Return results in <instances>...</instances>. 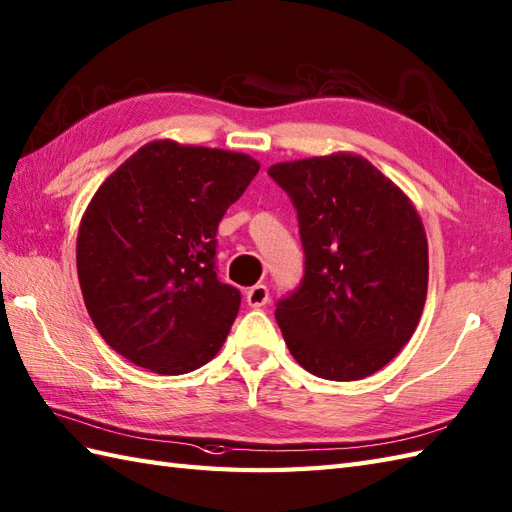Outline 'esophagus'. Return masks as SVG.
<instances>
[{
    "label": "esophagus",
    "instance_id": "obj_1",
    "mask_svg": "<svg viewBox=\"0 0 512 512\" xmlns=\"http://www.w3.org/2000/svg\"><path fill=\"white\" fill-rule=\"evenodd\" d=\"M246 303L251 307H264L268 303V288L264 283L253 285L251 290L246 292Z\"/></svg>",
    "mask_w": 512,
    "mask_h": 512
}]
</instances>
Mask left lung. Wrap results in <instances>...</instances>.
Segmentation results:
<instances>
[{
    "label": "left lung",
    "instance_id": "1",
    "mask_svg": "<svg viewBox=\"0 0 512 512\" xmlns=\"http://www.w3.org/2000/svg\"><path fill=\"white\" fill-rule=\"evenodd\" d=\"M299 218L305 275L277 303L294 360L334 382L377 373L406 347L425 305L427 237L410 198L351 152L268 170Z\"/></svg>",
    "mask_w": 512,
    "mask_h": 512
}]
</instances>
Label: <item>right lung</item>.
I'll use <instances>...</instances> for the list:
<instances>
[{
	"instance_id": "obj_1",
	"label": "right lung",
	"mask_w": 512,
	"mask_h": 512,
	"mask_svg": "<svg viewBox=\"0 0 512 512\" xmlns=\"http://www.w3.org/2000/svg\"><path fill=\"white\" fill-rule=\"evenodd\" d=\"M259 163L242 152L150 141L91 198L76 242L95 329L126 360L161 375L207 364L240 312L216 275V233Z\"/></svg>"
}]
</instances>
